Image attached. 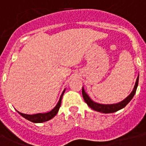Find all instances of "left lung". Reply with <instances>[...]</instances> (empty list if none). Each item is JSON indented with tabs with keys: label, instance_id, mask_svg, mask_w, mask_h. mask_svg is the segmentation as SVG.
<instances>
[{
	"label": "left lung",
	"instance_id": "1",
	"mask_svg": "<svg viewBox=\"0 0 146 146\" xmlns=\"http://www.w3.org/2000/svg\"><path fill=\"white\" fill-rule=\"evenodd\" d=\"M138 82H139V76L137 79H136V83L134 86V88L133 89V91L129 96H127L124 100H123L122 102H118L117 104H98L97 102H93L92 100L89 98V96L87 95V93L85 92L83 87L82 89V93L83 98H84L85 102L88 104V106L89 108H91L92 109H93L94 111H98V112H102V113H113L116 111H119L120 109L123 108L128 103H129L131 99L133 98L134 95L136 93V89L138 86Z\"/></svg>",
	"mask_w": 146,
	"mask_h": 146
}]
</instances>
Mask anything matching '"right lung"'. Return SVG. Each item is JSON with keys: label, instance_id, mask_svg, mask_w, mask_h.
<instances>
[{"label": "right lung", "instance_id": "1", "mask_svg": "<svg viewBox=\"0 0 146 146\" xmlns=\"http://www.w3.org/2000/svg\"><path fill=\"white\" fill-rule=\"evenodd\" d=\"M64 92H65V89H64V92H63V93L61 94L59 102H58V103L57 104V105H56L51 111L48 112V113H36V114H26V113H20L19 111H17V112H18L22 117H23L24 118H26V120H29V121H31V122L33 123H43L45 122V121H48V120L52 119V118L57 114L58 111H59L60 107V104H61L62 97H63V95H64Z\"/></svg>", "mask_w": 146, "mask_h": 146}]
</instances>
